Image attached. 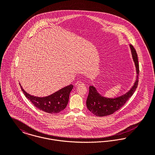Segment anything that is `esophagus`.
Wrapping results in <instances>:
<instances>
[{
    "label": "esophagus",
    "mask_w": 155,
    "mask_h": 155,
    "mask_svg": "<svg viewBox=\"0 0 155 155\" xmlns=\"http://www.w3.org/2000/svg\"><path fill=\"white\" fill-rule=\"evenodd\" d=\"M76 86H81V85H84V84L81 81H77L75 84Z\"/></svg>",
    "instance_id": "1"
}]
</instances>
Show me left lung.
Here are the masks:
<instances>
[{
	"label": "left lung",
	"mask_w": 155,
	"mask_h": 155,
	"mask_svg": "<svg viewBox=\"0 0 155 155\" xmlns=\"http://www.w3.org/2000/svg\"><path fill=\"white\" fill-rule=\"evenodd\" d=\"M133 60L136 67L137 79L134 85L127 93L115 98H109L101 96L97 92L96 89L93 86L89 87V94L87 100V106L89 110L97 116H106L110 115L115 111L122 107L129 98L134 93L137 88L139 76V64L138 61L137 54L132 45H130Z\"/></svg>",
	"instance_id": "left-lung-1"
}]
</instances>
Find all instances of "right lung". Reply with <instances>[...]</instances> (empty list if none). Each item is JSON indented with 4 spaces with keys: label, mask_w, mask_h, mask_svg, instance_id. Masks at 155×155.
Returning <instances> with one entry per match:
<instances>
[{
    "label": "right lung",
    "mask_w": 155,
    "mask_h": 155,
    "mask_svg": "<svg viewBox=\"0 0 155 155\" xmlns=\"http://www.w3.org/2000/svg\"><path fill=\"white\" fill-rule=\"evenodd\" d=\"M20 85L25 97L36 108L50 114L58 113L66 107L70 92L73 88V85H70L48 97H38L28 94Z\"/></svg>",
    "instance_id": "obj_1"
}]
</instances>
